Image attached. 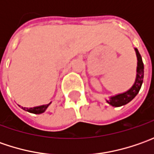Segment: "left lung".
<instances>
[{"label":"left lung","mask_w":154,"mask_h":154,"mask_svg":"<svg viewBox=\"0 0 154 154\" xmlns=\"http://www.w3.org/2000/svg\"><path fill=\"white\" fill-rule=\"evenodd\" d=\"M135 52H136V56H137V60H138V63H137V75H136V80L134 84V86L128 91V92L122 93V94H118L116 96L111 97L109 100L107 102L115 107H118V106H122L124 105L128 102H130L139 92L140 89L141 87L142 82H143V77H144V65L142 62V59L141 56L140 55L139 51L137 49H135Z\"/></svg>","instance_id":"obj_1"}]
</instances>
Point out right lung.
I'll list each match as a JSON object with an SVG mask.
<instances>
[{
	"mask_svg": "<svg viewBox=\"0 0 154 154\" xmlns=\"http://www.w3.org/2000/svg\"><path fill=\"white\" fill-rule=\"evenodd\" d=\"M50 103L45 104V105L38 106V107H34V108H30V109H28V108L26 109V108H23V107H21V108H22L23 109H25V110H26V111H28V112H31V113H34V114H40V113L45 112V109H47V107L50 105Z\"/></svg>",
	"mask_w": 154,
	"mask_h": 154,
	"instance_id": "add662e5",
	"label": "right lung"
}]
</instances>
